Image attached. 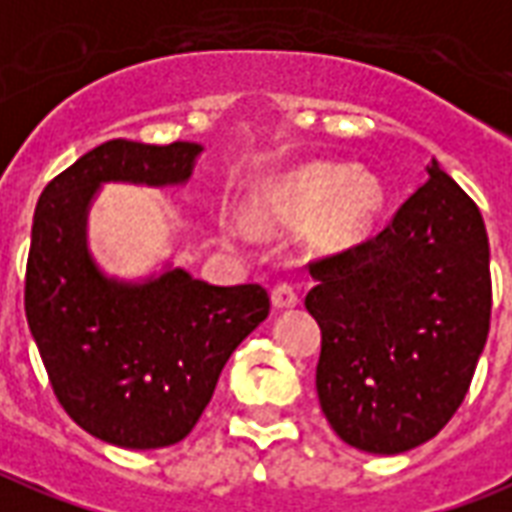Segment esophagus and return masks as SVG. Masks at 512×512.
Returning <instances> with one entry per match:
<instances>
[{
    "label": "esophagus",
    "instance_id": "34e87169",
    "mask_svg": "<svg viewBox=\"0 0 512 512\" xmlns=\"http://www.w3.org/2000/svg\"><path fill=\"white\" fill-rule=\"evenodd\" d=\"M300 302L297 292H294L292 283H278L275 289H272V305L278 308V311H286V308H294Z\"/></svg>",
    "mask_w": 512,
    "mask_h": 512
}]
</instances>
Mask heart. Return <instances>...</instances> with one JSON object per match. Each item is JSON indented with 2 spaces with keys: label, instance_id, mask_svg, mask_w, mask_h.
<instances>
[{
  "label": "heart",
  "instance_id": "b5f03b06",
  "mask_svg": "<svg viewBox=\"0 0 512 512\" xmlns=\"http://www.w3.org/2000/svg\"><path fill=\"white\" fill-rule=\"evenodd\" d=\"M382 207L384 188L376 174L327 160L286 171L256 196L264 220L297 223L316 215L313 231L327 248H352L365 240Z\"/></svg>",
  "mask_w": 512,
  "mask_h": 512
}]
</instances>
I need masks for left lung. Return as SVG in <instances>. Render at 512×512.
Returning a JSON list of instances; mask_svg holds the SVG:
<instances>
[{"mask_svg": "<svg viewBox=\"0 0 512 512\" xmlns=\"http://www.w3.org/2000/svg\"><path fill=\"white\" fill-rule=\"evenodd\" d=\"M374 240L313 261L305 308L322 327L319 404L346 445L398 455L434 439L464 401L491 322L477 204L431 160Z\"/></svg>", "mask_w": 512, "mask_h": 512, "instance_id": "left-lung-1", "label": "left lung"}]
</instances>
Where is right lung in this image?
Wrapping results in <instances>:
<instances>
[{
	"mask_svg": "<svg viewBox=\"0 0 512 512\" xmlns=\"http://www.w3.org/2000/svg\"><path fill=\"white\" fill-rule=\"evenodd\" d=\"M204 147L114 138L40 193L24 308L59 404L87 434L128 450L182 442L210 404L231 352L270 313L256 283L212 286L166 264L141 281L100 270L92 201L106 182L185 185Z\"/></svg>",
	"mask_w": 512,
	"mask_h": 512,
	"instance_id": "1",
	"label": "right lung"
}]
</instances>
